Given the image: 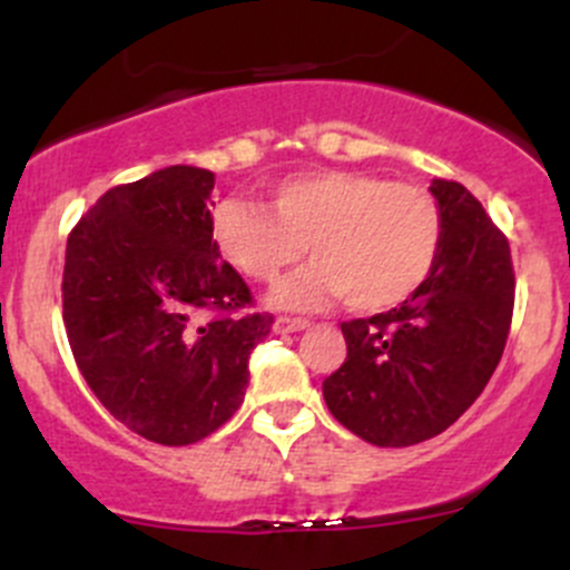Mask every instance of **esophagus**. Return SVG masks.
<instances>
[{
	"label": "esophagus",
	"mask_w": 570,
	"mask_h": 570,
	"mask_svg": "<svg viewBox=\"0 0 570 570\" xmlns=\"http://www.w3.org/2000/svg\"><path fill=\"white\" fill-rule=\"evenodd\" d=\"M275 333H295V331H306L308 320L303 317H278L275 320Z\"/></svg>",
	"instance_id": "esophagus-1"
}]
</instances>
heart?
Wrapping results in <instances>:
<instances>
[{
    "label": "heart",
    "instance_id": "b5f03b06",
    "mask_svg": "<svg viewBox=\"0 0 570 570\" xmlns=\"http://www.w3.org/2000/svg\"><path fill=\"white\" fill-rule=\"evenodd\" d=\"M212 245L228 267L269 284L306 243L312 264L275 289L286 308L344 297L375 314L405 303L433 273L441 250L439 200L424 187L366 170L312 168L267 189V204L228 195L212 212Z\"/></svg>",
    "mask_w": 570,
    "mask_h": 570
}]
</instances>
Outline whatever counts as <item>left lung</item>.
<instances>
[{"instance_id":"1","label":"left lung","mask_w":570,"mask_h":570,"mask_svg":"<svg viewBox=\"0 0 570 570\" xmlns=\"http://www.w3.org/2000/svg\"><path fill=\"white\" fill-rule=\"evenodd\" d=\"M441 250L402 306L342 322L347 358L325 377L327 411L375 446L444 433L491 381L510 333L515 275L508 237L458 181L433 178Z\"/></svg>"}]
</instances>
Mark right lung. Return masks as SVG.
I'll use <instances>...</instances> for the list:
<instances>
[{
    "instance_id": "add662e5",
    "label": "right lung",
    "mask_w": 570,
    "mask_h": 570,
    "mask_svg": "<svg viewBox=\"0 0 570 570\" xmlns=\"http://www.w3.org/2000/svg\"><path fill=\"white\" fill-rule=\"evenodd\" d=\"M215 174L174 165L107 189L68 234L62 322L90 392L163 446L206 439L243 405L273 314L212 245Z\"/></svg>"
}]
</instances>
